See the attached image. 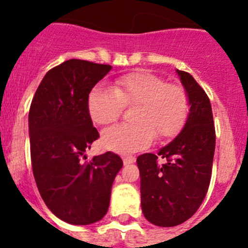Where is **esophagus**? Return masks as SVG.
<instances>
[{"label":"esophagus","mask_w":248,"mask_h":248,"mask_svg":"<svg viewBox=\"0 0 248 248\" xmlns=\"http://www.w3.org/2000/svg\"><path fill=\"white\" fill-rule=\"evenodd\" d=\"M122 159H124V166H127V164L134 163V162H136V157H134V156H124Z\"/></svg>","instance_id":"34e87169"}]
</instances>
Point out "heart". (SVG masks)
Segmentation results:
<instances>
[{
	"label": "heart",
	"mask_w": 248,
	"mask_h": 248,
	"mask_svg": "<svg viewBox=\"0 0 248 248\" xmlns=\"http://www.w3.org/2000/svg\"><path fill=\"white\" fill-rule=\"evenodd\" d=\"M133 106L134 124H116L102 133L106 149L131 154L149 146L155 136L158 139L171 138L181 131L189 114L186 90L149 72L120 77L112 90L97 86L87 97L90 116L98 124L115 122L124 107Z\"/></svg>",
	"instance_id": "b5f03b06"
}]
</instances>
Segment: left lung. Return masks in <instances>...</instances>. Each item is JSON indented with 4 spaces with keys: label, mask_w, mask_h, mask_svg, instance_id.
Segmentation results:
<instances>
[{
    "label": "left lung",
    "mask_w": 248,
    "mask_h": 248,
    "mask_svg": "<svg viewBox=\"0 0 248 248\" xmlns=\"http://www.w3.org/2000/svg\"><path fill=\"white\" fill-rule=\"evenodd\" d=\"M189 98V114L181 133L158 154L137 158L142 214L158 227H174L191 218L204 201L211 180L216 132L206 92L189 73L177 71ZM164 158L163 164L158 159Z\"/></svg>",
    "instance_id": "left-lung-1"
}]
</instances>
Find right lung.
Wrapping results in <instances>:
<instances>
[{
    "mask_svg": "<svg viewBox=\"0 0 248 248\" xmlns=\"http://www.w3.org/2000/svg\"><path fill=\"white\" fill-rule=\"evenodd\" d=\"M110 64L72 59L50 69L29 112L33 176L50 211L71 224H91L107 214L115 176L124 166L108 151L86 159L99 133L92 124L87 97Z\"/></svg>",
    "mask_w": 248,
    "mask_h": 248,
    "instance_id": "add662e5",
    "label": "right lung"
}]
</instances>
